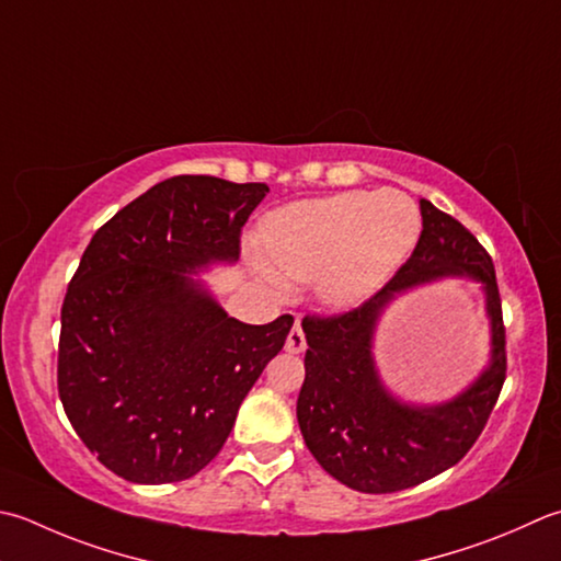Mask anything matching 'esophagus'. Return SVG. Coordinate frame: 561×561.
Wrapping results in <instances>:
<instances>
[{
    "instance_id": "34e87169",
    "label": "esophagus",
    "mask_w": 561,
    "mask_h": 561,
    "mask_svg": "<svg viewBox=\"0 0 561 561\" xmlns=\"http://www.w3.org/2000/svg\"><path fill=\"white\" fill-rule=\"evenodd\" d=\"M287 353H291V355H299V353H304L306 350V335H304V331H301V323L296 321L294 323V328L289 331V335H287Z\"/></svg>"
}]
</instances>
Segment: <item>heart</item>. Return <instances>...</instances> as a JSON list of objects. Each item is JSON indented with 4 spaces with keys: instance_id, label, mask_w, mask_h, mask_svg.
<instances>
[{
    "instance_id": "obj_1",
    "label": "heart",
    "mask_w": 561,
    "mask_h": 561,
    "mask_svg": "<svg viewBox=\"0 0 561 561\" xmlns=\"http://www.w3.org/2000/svg\"><path fill=\"white\" fill-rule=\"evenodd\" d=\"M421 211L401 190H353L296 204L267 226V257L299 282H318L331 309L375 296L413 252Z\"/></svg>"
}]
</instances>
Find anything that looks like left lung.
Returning <instances> with one entry per match:
<instances>
[{
	"mask_svg": "<svg viewBox=\"0 0 561 561\" xmlns=\"http://www.w3.org/2000/svg\"><path fill=\"white\" fill-rule=\"evenodd\" d=\"M421 216L419 245L375 296L345 313L301 321L309 343L296 401L304 443L328 474L362 493L411 489L455 467L484 431L506 381V328L491 255L427 199H421ZM443 276H469L485 289L490 367L445 404H401L382 389L370 357L378 316L397 293Z\"/></svg>",
	"mask_w": 561,
	"mask_h": 561,
	"instance_id": "left-lung-1",
	"label": "left lung"
}]
</instances>
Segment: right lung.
<instances>
[{"label": "right lung", "mask_w": 561, "mask_h": 561, "mask_svg": "<svg viewBox=\"0 0 561 561\" xmlns=\"http://www.w3.org/2000/svg\"><path fill=\"white\" fill-rule=\"evenodd\" d=\"M270 192L180 174L108 218L87 245L60 311L58 393L99 462L134 484H170L221 453L240 403L294 318H230L202 282L236 262L240 230Z\"/></svg>", "instance_id": "1"}]
</instances>
